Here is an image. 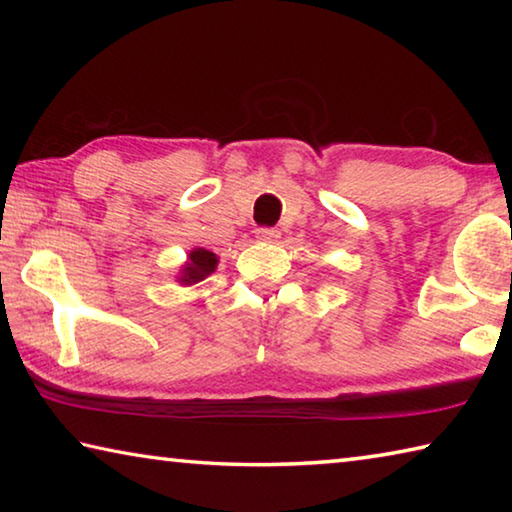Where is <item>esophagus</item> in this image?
<instances>
[{
	"label": "esophagus",
	"instance_id": "34e87169",
	"mask_svg": "<svg viewBox=\"0 0 512 512\" xmlns=\"http://www.w3.org/2000/svg\"><path fill=\"white\" fill-rule=\"evenodd\" d=\"M255 237L259 241H264V244H275V241L280 239V230H275V228H259L255 232Z\"/></svg>",
	"mask_w": 512,
	"mask_h": 512
}]
</instances>
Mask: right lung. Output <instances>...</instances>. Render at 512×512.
<instances>
[{"label":"right lung","instance_id":"right-lung-1","mask_svg":"<svg viewBox=\"0 0 512 512\" xmlns=\"http://www.w3.org/2000/svg\"><path fill=\"white\" fill-rule=\"evenodd\" d=\"M216 264H219V257H216L212 250H205V248L189 250L187 262L180 266L176 282L183 284V287H192V284L205 280L207 275H212L216 271Z\"/></svg>","mask_w":512,"mask_h":512}]
</instances>
